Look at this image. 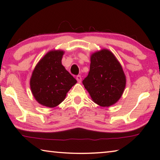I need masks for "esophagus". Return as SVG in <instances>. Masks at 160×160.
I'll return each instance as SVG.
<instances>
[{"label": "esophagus", "mask_w": 160, "mask_h": 160, "mask_svg": "<svg viewBox=\"0 0 160 160\" xmlns=\"http://www.w3.org/2000/svg\"><path fill=\"white\" fill-rule=\"evenodd\" d=\"M76 80H78V82H81V81H82V77H81V75H77Z\"/></svg>", "instance_id": "34e87169"}]
</instances>
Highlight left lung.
Here are the masks:
<instances>
[{
	"label": "left lung",
	"instance_id": "obj_1",
	"mask_svg": "<svg viewBox=\"0 0 160 160\" xmlns=\"http://www.w3.org/2000/svg\"><path fill=\"white\" fill-rule=\"evenodd\" d=\"M93 101L101 107H109L121 98L126 77L114 55L103 49L91 56L88 75L82 80Z\"/></svg>",
	"mask_w": 160,
	"mask_h": 160
}]
</instances>
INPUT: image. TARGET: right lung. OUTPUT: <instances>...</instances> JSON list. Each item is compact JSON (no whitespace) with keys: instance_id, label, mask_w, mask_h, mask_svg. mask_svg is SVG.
Here are the masks:
<instances>
[{"instance_id":"1","label":"right lung","mask_w":160,"mask_h":160,"mask_svg":"<svg viewBox=\"0 0 160 160\" xmlns=\"http://www.w3.org/2000/svg\"><path fill=\"white\" fill-rule=\"evenodd\" d=\"M63 51H51L35 67L30 80L32 92L43 106L55 107L63 101L77 80L61 63Z\"/></svg>"}]
</instances>
